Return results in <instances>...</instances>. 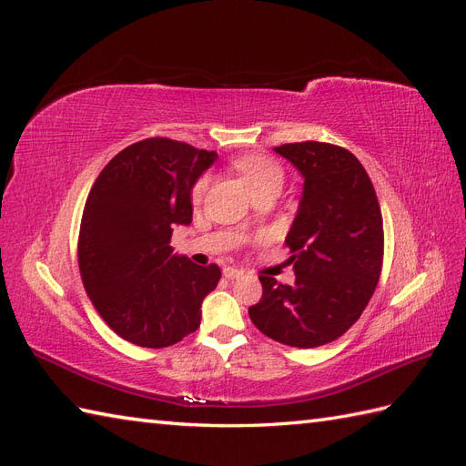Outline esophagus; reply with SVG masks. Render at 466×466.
<instances>
[{
  "instance_id": "obj_1",
  "label": "esophagus",
  "mask_w": 466,
  "mask_h": 466,
  "mask_svg": "<svg viewBox=\"0 0 466 466\" xmlns=\"http://www.w3.org/2000/svg\"><path fill=\"white\" fill-rule=\"evenodd\" d=\"M223 276L228 279H237V278L243 276V270H237V268L228 266V268H223Z\"/></svg>"
}]
</instances>
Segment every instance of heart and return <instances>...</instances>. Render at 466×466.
<instances>
[{"label":"heart","mask_w":466,"mask_h":466,"mask_svg":"<svg viewBox=\"0 0 466 466\" xmlns=\"http://www.w3.org/2000/svg\"><path fill=\"white\" fill-rule=\"evenodd\" d=\"M233 167L237 168L238 175L243 177L250 192H257L270 185L281 187V180H284V171H281V167L274 159L266 157V155H243V157L233 161ZM208 185H209L208 175L198 178V182H196L192 188L194 202H200L204 198Z\"/></svg>","instance_id":"obj_1"}]
</instances>
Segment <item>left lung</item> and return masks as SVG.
I'll use <instances>...</instances> for the list:
<instances>
[{"instance_id":"8db88e82","label":"left lung","mask_w":466,"mask_h":466,"mask_svg":"<svg viewBox=\"0 0 466 466\" xmlns=\"http://www.w3.org/2000/svg\"><path fill=\"white\" fill-rule=\"evenodd\" d=\"M274 151L305 180L286 237L295 284L258 276L262 299L248 307V317L279 344L317 348L340 338L368 307L383 266V218L354 153L322 142Z\"/></svg>"}]
</instances>
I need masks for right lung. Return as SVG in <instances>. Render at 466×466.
Segmentation results:
<instances>
[{
  "instance_id": "add662e5",
  "label": "right lung",
  "mask_w": 466,
  "mask_h": 466,
  "mask_svg": "<svg viewBox=\"0 0 466 466\" xmlns=\"http://www.w3.org/2000/svg\"><path fill=\"white\" fill-rule=\"evenodd\" d=\"M216 159V151L149 137L96 177L81 218L79 272L98 315L124 340L167 348L200 327L221 270L173 255L171 235L192 221V187Z\"/></svg>"
}]
</instances>
